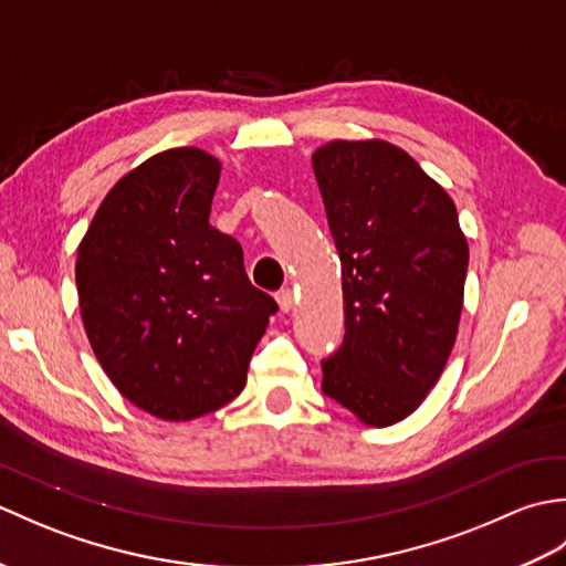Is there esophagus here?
Wrapping results in <instances>:
<instances>
[{"label": "esophagus", "instance_id": "34e87169", "mask_svg": "<svg viewBox=\"0 0 566 566\" xmlns=\"http://www.w3.org/2000/svg\"><path fill=\"white\" fill-rule=\"evenodd\" d=\"M276 304H280V308L284 311H292L294 308V292L292 290H280L276 292Z\"/></svg>", "mask_w": 566, "mask_h": 566}]
</instances>
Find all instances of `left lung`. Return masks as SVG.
Wrapping results in <instances>:
<instances>
[{
    "mask_svg": "<svg viewBox=\"0 0 566 566\" xmlns=\"http://www.w3.org/2000/svg\"><path fill=\"white\" fill-rule=\"evenodd\" d=\"M340 252L345 338L321 363V389L367 426L411 416L436 387L460 326L467 238L438 182L384 140L314 153Z\"/></svg>",
    "mask_w": 566,
    "mask_h": 566,
    "instance_id": "8db88e82",
    "label": "left lung"
}]
</instances>
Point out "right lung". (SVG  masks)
<instances>
[{
    "label": "right lung",
    "instance_id": "right-lung-1",
    "mask_svg": "<svg viewBox=\"0 0 566 566\" xmlns=\"http://www.w3.org/2000/svg\"><path fill=\"white\" fill-rule=\"evenodd\" d=\"M219 175L199 148L153 155L114 185L77 250L94 355L130 403L165 420L231 403L276 314L238 240L209 223Z\"/></svg>",
    "mask_w": 566,
    "mask_h": 566
}]
</instances>
